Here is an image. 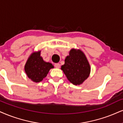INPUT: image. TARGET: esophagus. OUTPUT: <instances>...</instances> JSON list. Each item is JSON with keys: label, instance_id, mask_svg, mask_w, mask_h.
<instances>
[{"label": "esophagus", "instance_id": "34e87169", "mask_svg": "<svg viewBox=\"0 0 123 123\" xmlns=\"http://www.w3.org/2000/svg\"><path fill=\"white\" fill-rule=\"evenodd\" d=\"M54 66L56 68H59L60 67V64H59V63H55V64H54Z\"/></svg>", "mask_w": 123, "mask_h": 123}]
</instances>
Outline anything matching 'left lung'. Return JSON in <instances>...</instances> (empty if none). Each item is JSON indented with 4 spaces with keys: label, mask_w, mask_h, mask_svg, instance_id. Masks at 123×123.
<instances>
[{
    "label": "left lung",
    "mask_w": 123,
    "mask_h": 123,
    "mask_svg": "<svg viewBox=\"0 0 123 123\" xmlns=\"http://www.w3.org/2000/svg\"><path fill=\"white\" fill-rule=\"evenodd\" d=\"M61 69L68 80L74 85L81 84L89 76L91 71L90 66L84 53L75 49L71 50Z\"/></svg>",
    "instance_id": "8db88e82"
}]
</instances>
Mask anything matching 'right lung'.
Masks as SVG:
<instances>
[{
	"instance_id": "right-lung-1",
	"label": "right lung",
	"mask_w": 123,
	"mask_h": 123,
	"mask_svg": "<svg viewBox=\"0 0 123 123\" xmlns=\"http://www.w3.org/2000/svg\"><path fill=\"white\" fill-rule=\"evenodd\" d=\"M54 68L51 63H47L40 56V52L34 53L30 56L25 65V72L35 82H40L46 77L49 69Z\"/></svg>"
}]
</instances>
